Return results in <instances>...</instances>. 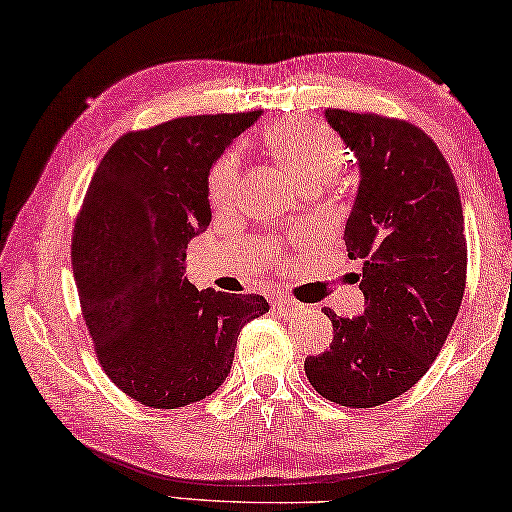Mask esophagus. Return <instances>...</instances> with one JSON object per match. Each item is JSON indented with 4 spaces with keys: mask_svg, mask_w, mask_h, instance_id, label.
Returning <instances> with one entry per match:
<instances>
[{
    "mask_svg": "<svg viewBox=\"0 0 512 512\" xmlns=\"http://www.w3.org/2000/svg\"><path fill=\"white\" fill-rule=\"evenodd\" d=\"M272 308L276 313H286V315H295V313H299L301 306L299 301H295V299H290V297H276L274 299V304H272Z\"/></svg>",
    "mask_w": 512,
    "mask_h": 512,
    "instance_id": "1",
    "label": "esophagus"
}]
</instances>
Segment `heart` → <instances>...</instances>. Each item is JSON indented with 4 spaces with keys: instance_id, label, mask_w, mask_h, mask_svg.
<instances>
[{
    "instance_id": "1",
    "label": "heart",
    "mask_w": 512,
    "mask_h": 512,
    "mask_svg": "<svg viewBox=\"0 0 512 512\" xmlns=\"http://www.w3.org/2000/svg\"><path fill=\"white\" fill-rule=\"evenodd\" d=\"M265 147L288 174V179L301 186H320L345 163V147L329 131L308 120H286L265 131ZM240 179L238 154H224L213 165L208 177V197L213 206H226L236 195Z\"/></svg>"
}]
</instances>
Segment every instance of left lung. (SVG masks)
<instances>
[{
    "label": "left lung",
    "instance_id": "obj_1",
    "mask_svg": "<svg viewBox=\"0 0 512 512\" xmlns=\"http://www.w3.org/2000/svg\"><path fill=\"white\" fill-rule=\"evenodd\" d=\"M354 154L358 190L345 226L363 261L365 311L333 324L331 347L304 370L322 397L372 408L404 395L440 354L465 292L463 204L445 156L422 129L372 113L326 108Z\"/></svg>",
    "mask_w": 512,
    "mask_h": 512
}]
</instances>
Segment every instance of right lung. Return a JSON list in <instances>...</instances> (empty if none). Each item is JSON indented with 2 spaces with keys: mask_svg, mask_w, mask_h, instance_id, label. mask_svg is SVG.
<instances>
[{
  "mask_svg": "<svg viewBox=\"0 0 512 512\" xmlns=\"http://www.w3.org/2000/svg\"><path fill=\"white\" fill-rule=\"evenodd\" d=\"M261 111L190 115L108 149L74 224L72 267L104 372L131 399L181 408L231 372L240 329L270 311L261 295L197 290L188 242L211 224L208 174Z\"/></svg>",
  "mask_w": 512,
  "mask_h": 512,
  "instance_id": "add662e5",
  "label": "right lung"
}]
</instances>
